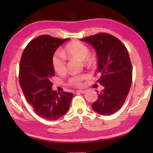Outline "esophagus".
<instances>
[{"label": "esophagus", "instance_id": "obj_1", "mask_svg": "<svg viewBox=\"0 0 153 153\" xmlns=\"http://www.w3.org/2000/svg\"><path fill=\"white\" fill-rule=\"evenodd\" d=\"M86 92L85 90H77V93H85Z\"/></svg>", "mask_w": 153, "mask_h": 153}]
</instances>
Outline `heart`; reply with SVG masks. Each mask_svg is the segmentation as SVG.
<instances>
[{
	"label": "heart",
	"mask_w": 153,
	"mask_h": 153,
	"mask_svg": "<svg viewBox=\"0 0 153 153\" xmlns=\"http://www.w3.org/2000/svg\"><path fill=\"white\" fill-rule=\"evenodd\" d=\"M64 54L66 56L83 61L84 63L89 65H92L95 62V56L89 54L88 47L82 42L77 41H74L68 43L65 47ZM53 66L57 73L62 74L66 72V63L62 54L56 53L54 55L53 57ZM85 78V75L73 76L70 79L69 84L74 87H81L83 80Z\"/></svg>",
	"instance_id": "b5f03b06"
}]
</instances>
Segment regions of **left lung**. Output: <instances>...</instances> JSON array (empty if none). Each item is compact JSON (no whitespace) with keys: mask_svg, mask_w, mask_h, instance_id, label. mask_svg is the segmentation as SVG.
<instances>
[{"mask_svg":"<svg viewBox=\"0 0 153 153\" xmlns=\"http://www.w3.org/2000/svg\"><path fill=\"white\" fill-rule=\"evenodd\" d=\"M91 45L97 55V82L105 87L92 108L102 115H111L121 108L132 82V66L128 51L118 38L101 33L80 39ZM98 93V92H97Z\"/></svg>","mask_w":153,"mask_h":153,"instance_id":"8db88e82","label":"left lung"}]
</instances>
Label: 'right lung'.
Here are the masks:
<instances>
[{
    "mask_svg": "<svg viewBox=\"0 0 153 153\" xmlns=\"http://www.w3.org/2000/svg\"><path fill=\"white\" fill-rule=\"evenodd\" d=\"M69 39H60L43 35L30 41L20 60L19 81L24 95L34 112L42 118L56 120L66 114L72 93H57L52 89L54 76L53 57L55 51Z\"/></svg>",
    "mask_w": 153,
    "mask_h": 153,
    "instance_id": "1",
    "label": "right lung"
}]
</instances>
